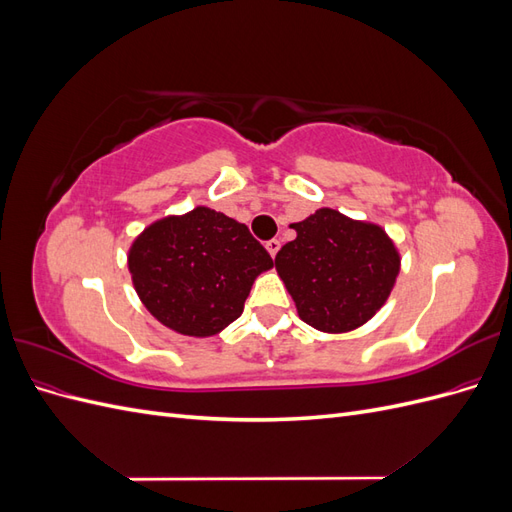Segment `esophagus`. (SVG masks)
I'll return each mask as SVG.
<instances>
[{"mask_svg":"<svg viewBox=\"0 0 512 512\" xmlns=\"http://www.w3.org/2000/svg\"><path fill=\"white\" fill-rule=\"evenodd\" d=\"M265 247H267V252L275 258V254L280 252V241H277V239H271V241H267V245H265Z\"/></svg>","mask_w":512,"mask_h":512,"instance_id":"esophagus-1","label":"esophagus"}]
</instances>
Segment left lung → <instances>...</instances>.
I'll return each mask as SVG.
<instances>
[{
	"label": "left lung",
	"instance_id": "left-lung-1",
	"mask_svg": "<svg viewBox=\"0 0 512 512\" xmlns=\"http://www.w3.org/2000/svg\"><path fill=\"white\" fill-rule=\"evenodd\" d=\"M297 237L275 256V271L299 318L322 333L363 327L391 297L401 269L395 241L380 224L322 207L290 224Z\"/></svg>",
	"mask_w": 512,
	"mask_h": 512
}]
</instances>
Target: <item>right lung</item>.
<instances>
[{"label": "right lung", "mask_w": 512, "mask_h": 512, "mask_svg": "<svg viewBox=\"0 0 512 512\" xmlns=\"http://www.w3.org/2000/svg\"><path fill=\"white\" fill-rule=\"evenodd\" d=\"M271 267L245 224L205 205L151 222L128 250L138 299L164 327L188 337L222 333Z\"/></svg>", "instance_id": "add662e5"}]
</instances>
